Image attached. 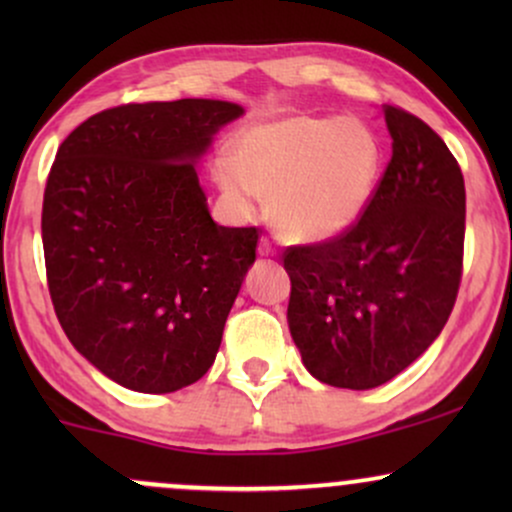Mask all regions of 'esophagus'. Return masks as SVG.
Wrapping results in <instances>:
<instances>
[{
	"instance_id": "obj_1",
	"label": "esophagus",
	"mask_w": 512,
	"mask_h": 512,
	"mask_svg": "<svg viewBox=\"0 0 512 512\" xmlns=\"http://www.w3.org/2000/svg\"><path fill=\"white\" fill-rule=\"evenodd\" d=\"M257 252H260V257H274L276 255V248L274 243L269 240L267 236L260 238V245H257Z\"/></svg>"
}]
</instances>
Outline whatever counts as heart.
<instances>
[{"label": "heart", "instance_id": "1", "mask_svg": "<svg viewBox=\"0 0 512 512\" xmlns=\"http://www.w3.org/2000/svg\"><path fill=\"white\" fill-rule=\"evenodd\" d=\"M380 170L383 146L363 120L289 115L240 132L233 156L214 163V180L236 209L267 199L281 236L315 243L361 219Z\"/></svg>", "mask_w": 512, "mask_h": 512}]
</instances>
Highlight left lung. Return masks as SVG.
I'll use <instances>...</instances> for the list:
<instances>
[{
  "instance_id": "8db88e82",
  "label": "left lung",
  "mask_w": 512,
  "mask_h": 512,
  "mask_svg": "<svg viewBox=\"0 0 512 512\" xmlns=\"http://www.w3.org/2000/svg\"><path fill=\"white\" fill-rule=\"evenodd\" d=\"M392 158L366 211L342 236L284 252L289 330L320 383L370 390L436 342L464 255V178L443 139L385 105Z\"/></svg>"
}]
</instances>
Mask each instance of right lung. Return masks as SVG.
<instances>
[{
    "instance_id": "1",
    "label": "right lung",
    "mask_w": 512,
    "mask_h": 512,
    "mask_svg": "<svg viewBox=\"0 0 512 512\" xmlns=\"http://www.w3.org/2000/svg\"><path fill=\"white\" fill-rule=\"evenodd\" d=\"M238 103H127L64 139L43 197L57 320L117 385L166 395L214 363L257 228L211 219L197 161Z\"/></svg>"
}]
</instances>
